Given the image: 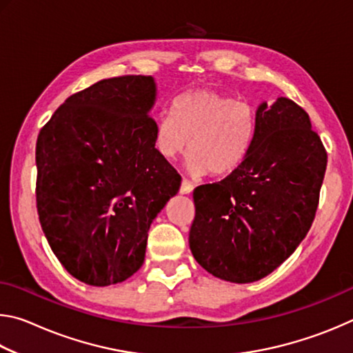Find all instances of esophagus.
<instances>
[{"label": "esophagus", "instance_id": "obj_1", "mask_svg": "<svg viewBox=\"0 0 353 353\" xmlns=\"http://www.w3.org/2000/svg\"><path fill=\"white\" fill-rule=\"evenodd\" d=\"M194 185L191 183L190 181H187V179H182V185H181V193L183 194H190L191 191H193Z\"/></svg>", "mask_w": 353, "mask_h": 353}]
</instances>
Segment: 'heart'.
<instances>
[{
    "label": "heart",
    "mask_w": 353,
    "mask_h": 353,
    "mask_svg": "<svg viewBox=\"0 0 353 353\" xmlns=\"http://www.w3.org/2000/svg\"><path fill=\"white\" fill-rule=\"evenodd\" d=\"M256 134V113L246 101L212 88L183 93L172 115L155 121L154 145L165 160H174L190 146L188 166L194 174L225 177L246 160Z\"/></svg>",
    "instance_id": "1"
}]
</instances>
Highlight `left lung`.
Here are the masks:
<instances>
[{
    "label": "left lung",
    "instance_id": "left-lung-1",
    "mask_svg": "<svg viewBox=\"0 0 353 353\" xmlns=\"http://www.w3.org/2000/svg\"><path fill=\"white\" fill-rule=\"evenodd\" d=\"M327 151L308 113L288 98L256 110L254 145L240 168L193 191L190 249L227 282H256L308 234L319 204Z\"/></svg>",
    "mask_w": 353,
    "mask_h": 353
}]
</instances>
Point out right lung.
Returning <instances> with one entry per match:
<instances>
[{
  "instance_id": "right-lung-1",
  "label": "right lung",
  "mask_w": 353,
  "mask_h": 353,
  "mask_svg": "<svg viewBox=\"0 0 353 353\" xmlns=\"http://www.w3.org/2000/svg\"><path fill=\"white\" fill-rule=\"evenodd\" d=\"M151 76L103 79L71 94L40 129L35 201L41 230L71 276L123 282L145 261L152 219L181 187L154 145Z\"/></svg>"
}]
</instances>
